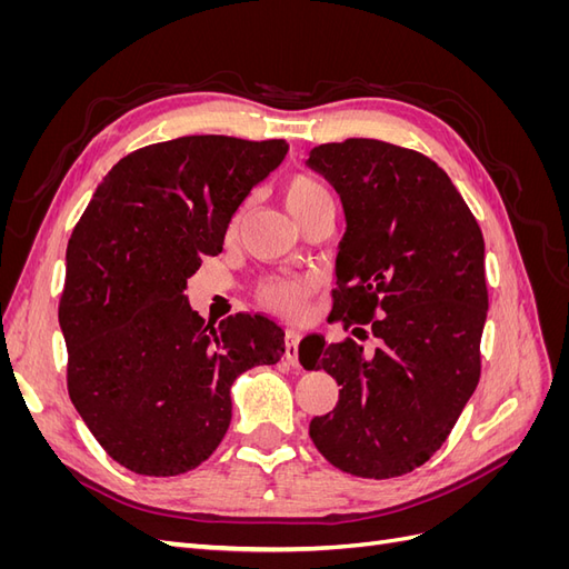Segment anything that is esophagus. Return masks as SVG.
I'll return each mask as SVG.
<instances>
[{"label":"esophagus","instance_id":"obj_1","mask_svg":"<svg viewBox=\"0 0 569 569\" xmlns=\"http://www.w3.org/2000/svg\"><path fill=\"white\" fill-rule=\"evenodd\" d=\"M299 332L297 330H287L284 335V358L289 366H297L299 363Z\"/></svg>","mask_w":569,"mask_h":569}]
</instances>
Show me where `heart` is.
<instances>
[{
	"label": "heart",
	"instance_id": "1",
	"mask_svg": "<svg viewBox=\"0 0 569 569\" xmlns=\"http://www.w3.org/2000/svg\"><path fill=\"white\" fill-rule=\"evenodd\" d=\"M282 197L289 213L297 220L322 203H332L327 187L308 173H297L284 182ZM318 282L313 278H272L261 284V299L284 316H301L308 299L316 295Z\"/></svg>",
	"mask_w": 569,
	"mask_h": 569
}]
</instances>
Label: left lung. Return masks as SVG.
Listing matches in <instances>:
<instances>
[{
  "label": "left lung",
  "mask_w": 569,
  "mask_h": 569,
  "mask_svg": "<svg viewBox=\"0 0 569 569\" xmlns=\"http://www.w3.org/2000/svg\"><path fill=\"white\" fill-rule=\"evenodd\" d=\"M308 166L347 213L332 318L353 337L299 349L330 372L332 412L311 420L316 449L366 479L420 468L451 435L481 372L489 291L485 237L451 178L425 153L380 140L320 144Z\"/></svg>",
  "instance_id": "left-lung-1"
}]
</instances>
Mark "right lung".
Wrapping results in <instances>:
<instances>
[{"label":"right lung","mask_w":569,"mask_h":569,"mask_svg":"<svg viewBox=\"0 0 569 569\" xmlns=\"http://www.w3.org/2000/svg\"><path fill=\"white\" fill-rule=\"evenodd\" d=\"M287 149L226 134L137 149L109 170L68 239V396L101 449L137 475L194 470L228 432L232 382L284 353L274 320L237 313L206 325L184 289Z\"/></svg>","instance_id":"add662e5"}]
</instances>
